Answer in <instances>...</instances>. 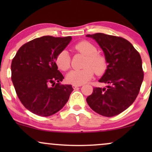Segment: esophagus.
Returning a JSON list of instances; mask_svg holds the SVG:
<instances>
[{
    "instance_id": "esophagus-1",
    "label": "esophagus",
    "mask_w": 152,
    "mask_h": 152,
    "mask_svg": "<svg viewBox=\"0 0 152 152\" xmlns=\"http://www.w3.org/2000/svg\"><path fill=\"white\" fill-rule=\"evenodd\" d=\"M72 86H73V88H78V87H80V86H81V85H76V84H73L72 85Z\"/></svg>"
}]
</instances>
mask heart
<instances>
[{"mask_svg":"<svg viewBox=\"0 0 152 152\" xmlns=\"http://www.w3.org/2000/svg\"><path fill=\"white\" fill-rule=\"evenodd\" d=\"M79 53L86 56L83 64L84 69L71 71L66 75V81L69 83L81 85L86 83L93 77L94 73L102 75L107 68V63L104 56L96 53L97 48L89 41H82L75 46ZM56 64L61 71H67L71 66V56L66 50H61L55 59Z\"/></svg>","mask_w":152,"mask_h":152,"instance_id":"obj_1","label":"heart"}]
</instances>
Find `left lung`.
I'll return each instance as SVG.
<instances>
[{
  "mask_svg": "<svg viewBox=\"0 0 152 152\" xmlns=\"http://www.w3.org/2000/svg\"><path fill=\"white\" fill-rule=\"evenodd\" d=\"M86 36L98 43L108 63L105 74L99 81L108 86L95 87L86 102L99 114L116 116L129 107L139 93L144 79L142 58L133 45L124 38L102 33Z\"/></svg>",
  "mask_w": 152,
  "mask_h": 152,
  "instance_id": "obj_1",
  "label": "left lung"
}]
</instances>
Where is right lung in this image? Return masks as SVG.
Listing matches in <instances>:
<instances>
[{
    "mask_svg": "<svg viewBox=\"0 0 152 152\" xmlns=\"http://www.w3.org/2000/svg\"><path fill=\"white\" fill-rule=\"evenodd\" d=\"M71 38L50 36L35 38L23 45L13 58L12 82L20 102L31 112L50 116L69 100L74 89L71 85L61 84L64 77L55 59Z\"/></svg>",
    "mask_w": 152,
    "mask_h": 152,
    "instance_id": "right-lung-1",
    "label": "right lung"
}]
</instances>
